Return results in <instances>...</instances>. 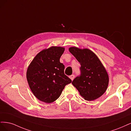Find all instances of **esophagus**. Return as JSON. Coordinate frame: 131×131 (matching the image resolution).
Wrapping results in <instances>:
<instances>
[{
  "label": "esophagus",
  "instance_id": "34e87169",
  "mask_svg": "<svg viewBox=\"0 0 131 131\" xmlns=\"http://www.w3.org/2000/svg\"><path fill=\"white\" fill-rule=\"evenodd\" d=\"M69 77H70V78L72 80V81H73V79L74 78V74H72V75H70Z\"/></svg>",
  "mask_w": 131,
  "mask_h": 131
}]
</instances>
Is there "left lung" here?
<instances>
[{"mask_svg": "<svg viewBox=\"0 0 131 131\" xmlns=\"http://www.w3.org/2000/svg\"><path fill=\"white\" fill-rule=\"evenodd\" d=\"M69 51L80 63L81 74L72 82L79 94L88 101L96 100L106 91L109 77L98 57L88 49L71 47Z\"/></svg>", "mask_w": 131, "mask_h": 131, "instance_id": "obj_1", "label": "left lung"}]
</instances>
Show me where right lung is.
Returning a JSON list of instances; mask_svg holds the SVG:
<instances>
[{
  "label": "right lung",
  "instance_id": "add662e5",
  "mask_svg": "<svg viewBox=\"0 0 131 131\" xmlns=\"http://www.w3.org/2000/svg\"><path fill=\"white\" fill-rule=\"evenodd\" d=\"M65 48L52 47L38 53L29 66L27 78L33 94L39 100L52 103L57 100L71 79L64 73L60 58Z\"/></svg>",
  "mask_w": 131,
  "mask_h": 131
}]
</instances>
